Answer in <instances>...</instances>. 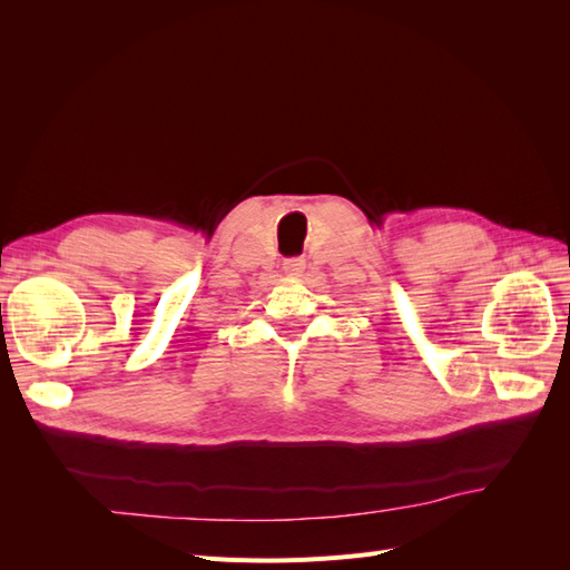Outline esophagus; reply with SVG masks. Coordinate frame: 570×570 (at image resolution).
Masks as SVG:
<instances>
[{
    "instance_id": "obj_1",
    "label": "esophagus",
    "mask_w": 570,
    "mask_h": 570,
    "mask_svg": "<svg viewBox=\"0 0 570 570\" xmlns=\"http://www.w3.org/2000/svg\"><path fill=\"white\" fill-rule=\"evenodd\" d=\"M283 268H285L287 275H302L304 268H306V262H304V258H287Z\"/></svg>"
}]
</instances>
